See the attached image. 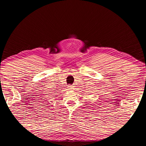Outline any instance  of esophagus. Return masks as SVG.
I'll list each match as a JSON object with an SVG mask.
<instances>
[{
    "mask_svg": "<svg viewBox=\"0 0 146 146\" xmlns=\"http://www.w3.org/2000/svg\"><path fill=\"white\" fill-rule=\"evenodd\" d=\"M74 86L73 85H69L68 86V89L69 90H73Z\"/></svg>",
    "mask_w": 146,
    "mask_h": 146,
    "instance_id": "esophagus-1",
    "label": "esophagus"
}]
</instances>
